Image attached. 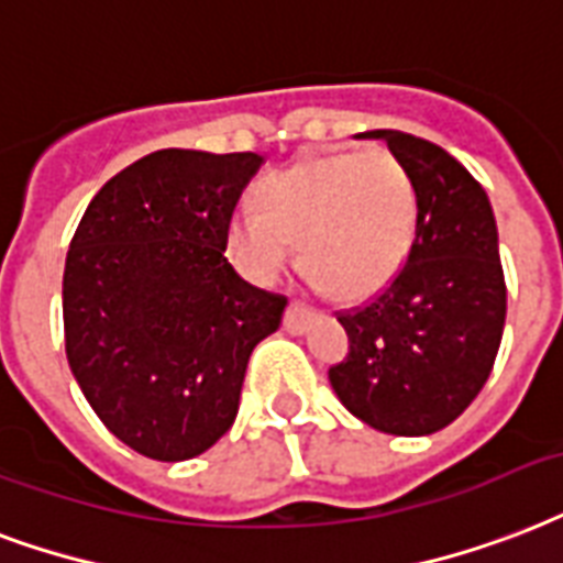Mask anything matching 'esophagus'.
<instances>
[{
    "label": "esophagus",
    "instance_id": "1",
    "mask_svg": "<svg viewBox=\"0 0 563 563\" xmlns=\"http://www.w3.org/2000/svg\"><path fill=\"white\" fill-rule=\"evenodd\" d=\"M311 320H313V308H308L305 302H290V308H287L285 313V329L290 331V334H302Z\"/></svg>",
    "mask_w": 563,
    "mask_h": 563
}]
</instances>
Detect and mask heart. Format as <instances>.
Returning a JSON list of instances; mask_svg holds the SVG:
<instances>
[{"instance_id":"1","label":"heart","mask_w":563,"mask_h":563,"mask_svg":"<svg viewBox=\"0 0 563 563\" xmlns=\"http://www.w3.org/2000/svg\"><path fill=\"white\" fill-rule=\"evenodd\" d=\"M261 208H238L225 250L252 282H276L299 241L302 264L331 296L382 290L411 252L417 187L394 152L373 146L299 161L261 181Z\"/></svg>"}]
</instances>
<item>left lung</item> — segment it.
<instances>
[{"label":"left lung","mask_w":563,"mask_h":563,"mask_svg":"<svg viewBox=\"0 0 563 563\" xmlns=\"http://www.w3.org/2000/svg\"><path fill=\"white\" fill-rule=\"evenodd\" d=\"M417 187L405 267L369 302L338 311L350 352L329 382L346 411L387 434H431L464 413L494 369L505 276L485 187L417 134L376 129Z\"/></svg>","instance_id":"left-lung-1"}]
</instances>
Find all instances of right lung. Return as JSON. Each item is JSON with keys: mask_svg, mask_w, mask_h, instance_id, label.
I'll list each match as a JSON object with an SVG mask.
<instances>
[{"mask_svg": "<svg viewBox=\"0 0 563 563\" xmlns=\"http://www.w3.org/2000/svg\"><path fill=\"white\" fill-rule=\"evenodd\" d=\"M255 152L158 150L90 199L64 267V343L81 394L125 446L202 455L232 429L252 350L287 296L243 282L225 225Z\"/></svg>", "mask_w": 563, "mask_h": 563, "instance_id": "1", "label": "right lung"}]
</instances>
